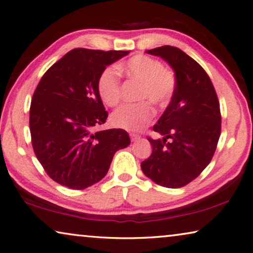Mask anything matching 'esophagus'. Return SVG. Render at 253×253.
Returning <instances> with one entry per match:
<instances>
[{
	"label": "esophagus",
	"instance_id": "1",
	"mask_svg": "<svg viewBox=\"0 0 253 253\" xmlns=\"http://www.w3.org/2000/svg\"><path fill=\"white\" fill-rule=\"evenodd\" d=\"M130 138H131L132 141H137L138 139H140L139 135L135 134V133H131V134H130Z\"/></svg>",
	"mask_w": 253,
	"mask_h": 253
}]
</instances>
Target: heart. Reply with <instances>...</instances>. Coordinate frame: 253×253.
Returning <instances> with one entry per match:
<instances>
[{
  "instance_id": "b5f03b06",
  "label": "heart",
  "mask_w": 253,
  "mask_h": 253,
  "mask_svg": "<svg viewBox=\"0 0 253 253\" xmlns=\"http://www.w3.org/2000/svg\"><path fill=\"white\" fill-rule=\"evenodd\" d=\"M130 79L141 84L138 99L147 100L155 106L164 107L173 98L176 78L173 71L164 68L159 60L138 54L127 59L119 67ZM97 94L107 106L114 107L121 100V79L114 68H106L97 79ZM154 116L148 103L124 105L111 116L114 126L126 131H140Z\"/></svg>"
}]
</instances>
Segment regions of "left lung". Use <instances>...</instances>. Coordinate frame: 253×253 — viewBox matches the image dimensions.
Here are the masks:
<instances>
[{
  "label": "left lung",
  "instance_id": "1",
  "mask_svg": "<svg viewBox=\"0 0 253 253\" xmlns=\"http://www.w3.org/2000/svg\"><path fill=\"white\" fill-rule=\"evenodd\" d=\"M147 53L170 65L176 88L153 127L164 138H148L153 153L141 163V169L155 183L182 188L200 175L215 154L220 135L219 102L211 78L183 50L165 45Z\"/></svg>",
  "mask_w": 253,
  "mask_h": 253
}]
</instances>
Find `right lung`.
<instances>
[{"label": "right lung", "mask_w": 253, "mask_h": 253, "mask_svg": "<svg viewBox=\"0 0 253 253\" xmlns=\"http://www.w3.org/2000/svg\"><path fill=\"white\" fill-rule=\"evenodd\" d=\"M129 53L76 48L42 77L30 104V134L37 159L59 184L83 190L97 183L116 151L130 145L122 129L94 131L108 116L97 94V79Z\"/></svg>", "instance_id": "obj_1"}]
</instances>
